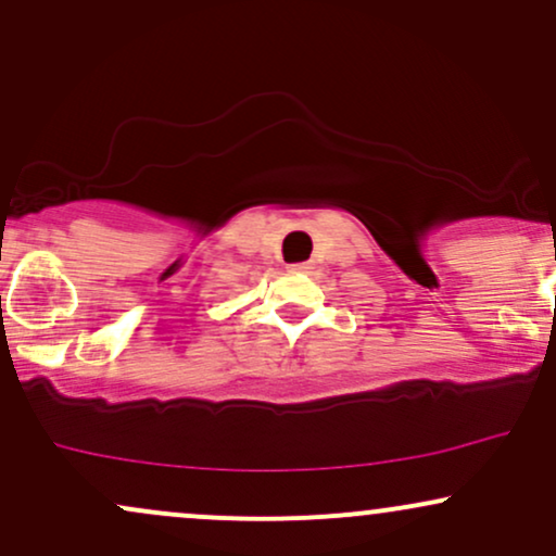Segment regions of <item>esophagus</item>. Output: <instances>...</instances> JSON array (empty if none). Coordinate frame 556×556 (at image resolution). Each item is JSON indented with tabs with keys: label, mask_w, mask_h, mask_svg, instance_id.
<instances>
[{
	"label": "esophagus",
	"mask_w": 556,
	"mask_h": 556,
	"mask_svg": "<svg viewBox=\"0 0 556 556\" xmlns=\"http://www.w3.org/2000/svg\"><path fill=\"white\" fill-rule=\"evenodd\" d=\"M309 263H296V265H291V270L293 273H309Z\"/></svg>",
	"instance_id": "1"
}]
</instances>
